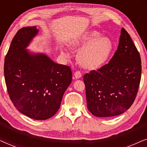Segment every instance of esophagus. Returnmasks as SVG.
I'll use <instances>...</instances> for the list:
<instances>
[{"instance_id":"34e87169","label":"esophagus","mask_w":147,"mask_h":147,"mask_svg":"<svg viewBox=\"0 0 147 147\" xmlns=\"http://www.w3.org/2000/svg\"><path fill=\"white\" fill-rule=\"evenodd\" d=\"M74 76H75V78H76V79H79V78L82 77V73L80 71H77L75 72Z\"/></svg>"}]
</instances>
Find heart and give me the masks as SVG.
<instances>
[{
    "instance_id": "b5f03b06",
    "label": "heart",
    "mask_w": 147,
    "mask_h": 147,
    "mask_svg": "<svg viewBox=\"0 0 147 147\" xmlns=\"http://www.w3.org/2000/svg\"><path fill=\"white\" fill-rule=\"evenodd\" d=\"M97 31H90L78 36L69 41L73 49H80L77 55L78 61L82 67L88 69H95L106 63L113 49V43L110 38L102 37ZM64 57L69 53L65 48H61Z\"/></svg>"
}]
</instances>
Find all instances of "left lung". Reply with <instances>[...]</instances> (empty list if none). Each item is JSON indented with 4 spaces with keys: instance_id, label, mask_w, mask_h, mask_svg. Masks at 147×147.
<instances>
[{
    "instance_id": "left-lung-1",
    "label": "left lung",
    "mask_w": 147,
    "mask_h": 147,
    "mask_svg": "<svg viewBox=\"0 0 147 147\" xmlns=\"http://www.w3.org/2000/svg\"><path fill=\"white\" fill-rule=\"evenodd\" d=\"M141 78V59L124 28L118 49L109 63L84 76L88 109L98 117L126 111L135 100Z\"/></svg>"
}]
</instances>
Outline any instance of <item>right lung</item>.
<instances>
[{"label":"right lung","instance_id":"add662e5","mask_svg":"<svg viewBox=\"0 0 147 147\" xmlns=\"http://www.w3.org/2000/svg\"><path fill=\"white\" fill-rule=\"evenodd\" d=\"M38 33L35 26L17 31L5 57L4 74L16 108L28 117L43 120L59 110L72 73L69 66L55 63L45 54L26 49Z\"/></svg>","mask_w":147,"mask_h":147}]
</instances>
